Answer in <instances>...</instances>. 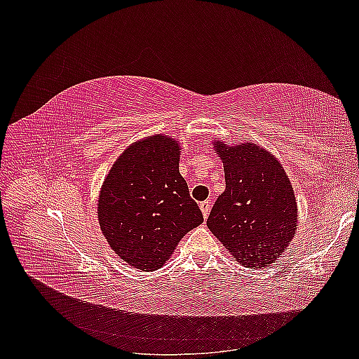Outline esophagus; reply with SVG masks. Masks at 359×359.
<instances>
[{
    "label": "esophagus",
    "instance_id": "obj_1",
    "mask_svg": "<svg viewBox=\"0 0 359 359\" xmlns=\"http://www.w3.org/2000/svg\"><path fill=\"white\" fill-rule=\"evenodd\" d=\"M210 210H211V203H210V201H203V202H201V211H202V214H203L205 219H206V217H208Z\"/></svg>",
    "mask_w": 359,
    "mask_h": 359
}]
</instances>
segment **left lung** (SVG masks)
I'll use <instances>...</instances> for the list:
<instances>
[{
  "label": "left lung",
  "instance_id": "left-lung-1",
  "mask_svg": "<svg viewBox=\"0 0 359 359\" xmlns=\"http://www.w3.org/2000/svg\"><path fill=\"white\" fill-rule=\"evenodd\" d=\"M226 189L210 212V231L247 268H264L285 252L297 231V202L278 160L256 144L215 142Z\"/></svg>",
  "mask_w": 359,
  "mask_h": 359
}]
</instances>
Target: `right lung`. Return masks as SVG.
Instances as JSON below:
<instances>
[{
	"label": "right lung",
	"instance_id": "right-lung-1",
	"mask_svg": "<svg viewBox=\"0 0 359 359\" xmlns=\"http://www.w3.org/2000/svg\"><path fill=\"white\" fill-rule=\"evenodd\" d=\"M178 161L177 140L151 136L126 149L103 182L100 229L135 268L158 269L181 238L203 222Z\"/></svg>",
	"mask_w": 359,
	"mask_h": 359
}]
</instances>
